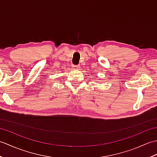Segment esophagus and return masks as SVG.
<instances>
[{"label":"esophagus","mask_w":157,"mask_h":157,"mask_svg":"<svg viewBox=\"0 0 157 157\" xmlns=\"http://www.w3.org/2000/svg\"><path fill=\"white\" fill-rule=\"evenodd\" d=\"M73 69H78V68H79V65H73Z\"/></svg>","instance_id":"1"}]
</instances>
